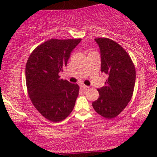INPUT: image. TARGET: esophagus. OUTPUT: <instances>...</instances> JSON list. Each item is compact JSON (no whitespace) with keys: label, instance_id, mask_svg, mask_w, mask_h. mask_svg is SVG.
Instances as JSON below:
<instances>
[{"label":"esophagus","instance_id":"obj_1","mask_svg":"<svg viewBox=\"0 0 157 157\" xmlns=\"http://www.w3.org/2000/svg\"><path fill=\"white\" fill-rule=\"evenodd\" d=\"M80 86H81V88H83V90H87V89H89V86H86V85L84 84H81L80 85Z\"/></svg>","mask_w":157,"mask_h":157}]
</instances>
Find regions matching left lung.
<instances>
[{"label": "left lung", "mask_w": 157, "mask_h": 157, "mask_svg": "<svg viewBox=\"0 0 157 157\" xmlns=\"http://www.w3.org/2000/svg\"><path fill=\"white\" fill-rule=\"evenodd\" d=\"M100 48L101 71L108 76L105 86L98 89L99 96L92 103L105 118L118 116L132 97L136 71L131 57L119 44L108 38L95 39Z\"/></svg>", "instance_id": "1"}]
</instances>
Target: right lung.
Segmentation results:
<instances>
[{
  "label": "right lung",
  "mask_w": 157,
  "mask_h": 157,
  "mask_svg": "<svg viewBox=\"0 0 157 157\" xmlns=\"http://www.w3.org/2000/svg\"><path fill=\"white\" fill-rule=\"evenodd\" d=\"M81 39H49L36 47L26 65V83L35 108L46 119L58 122L71 113L80 87L58 75Z\"/></svg>",
  "instance_id": "1"
}]
</instances>
